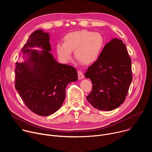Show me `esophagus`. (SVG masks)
Listing matches in <instances>:
<instances>
[{
	"label": "esophagus",
	"instance_id": "obj_1",
	"mask_svg": "<svg viewBox=\"0 0 152 152\" xmlns=\"http://www.w3.org/2000/svg\"><path fill=\"white\" fill-rule=\"evenodd\" d=\"M77 76H78V79L79 80L80 79H82L83 77H84V76H83V73L81 72V71H77Z\"/></svg>",
	"mask_w": 152,
	"mask_h": 152
}]
</instances>
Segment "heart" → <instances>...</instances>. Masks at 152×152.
Segmentation results:
<instances>
[{
    "label": "heart",
    "mask_w": 152,
    "mask_h": 152,
    "mask_svg": "<svg viewBox=\"0 0 152 152\" xmlns=\"http://www.w3.org/2000/svg\"><path fill=\"white\" fill-rule=\"evenodd\" d=\"M104 45L103 37L98 32L82 30L70 32L64 37V43L56 46L59 60L68 63L75 51V58L84 65H91L99 58Z\"/></svg>",
    "instance_id": "obj_1"
}]
</instances>
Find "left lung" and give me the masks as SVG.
Segmentation results:
<instances>
[{
    "label": "left lung",
    "instance_id": "obj_1",
    "mask_svg": "<svg viewBox=\"0 0 152 152\" xmlns=\"http://www.w3.org/2000/svg\"><path fill=\"white\" fill-rule=\"evenodd\" d=\"M93 88L86 97L96 109L112 111L125 100L132 80L131 59L123 41L113 38L85 73Z\"/></svg>",
    "mask_w": 152,
    "mask_h": 152
}]
</instances>
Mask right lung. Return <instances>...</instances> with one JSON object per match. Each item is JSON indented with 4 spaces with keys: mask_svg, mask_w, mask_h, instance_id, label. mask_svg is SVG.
I'll return each instance as SVG.
<instances>
[{
    "mask_svg": "<svg viewBox=\"0 0 152 152\" xmlns=\"http://www.w3.org/2000/svg\"><path fill=\"white\" fill-rule=\"evenodd\" d=\"M49 33L34 32L22 50L27 58L16 62L15 87L26 106L34 113L48 116L57 111L66 97L67 85L77 80L75 68L58 63L50 53ZM37 47L42 51L29 48Z\"/></svg>",
    "mask_w": 152,
    "mask_h": 152,
    "instance_id": "right-lung-1",
    "label": "right lung"
}]
</instances>
